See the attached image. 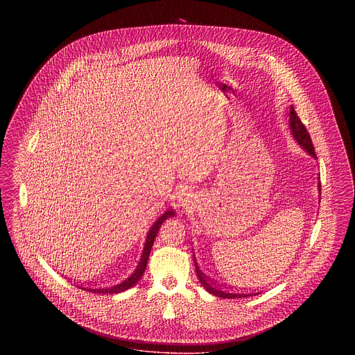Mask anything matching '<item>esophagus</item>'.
I'll list each match as a JSON object with an SVG mask.
<instances>
[{"label": "esophagus", "mask_w": 355, "mask_h": 355, "mask_svg": "<svg viewBox=\"0 0 355 355\" xmlns=\"http://www.w3.org/2000/svg\"><path fill=\"white\" fill-rule=\"evenodd\" d=\"M191 198H193V194H191L190 189H187V186H182L178 190V201H180L182 206H189Z\"/></svg>", "instance_id": "34e87169"}]
</instances>
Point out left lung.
<instances>
[{
    "label": "left lung",
    "instance_id": "8db88e82",
    "mask_svg": "<svg viewBox=\"0 0 355 355\" xmlns=\"http://www.w3.org/2000/svg\"><path fill=\"white\" fill-rule=\"evenodd\" d=\"M290 129L293 132L294 138L297 139V142L304 148L306 152L309 153L310 155H313L314 158H317L315 152H314V146H313V141L310 138V135L306 129L302 121L298 117L297 112L294 110V107H290ZM320 190H321V182H320ZM196 262V259H194ZM196 270H197V277L200 279V282L202 284V286L206 288V291H209L210 294L220 297V298H227V300H233V298H243V297H249V295H254V294H248V293H241V291H234V290H227V287H220L216 285L214 282L210 281V278H207L202 271L198 269V265L196 262Z\"/></svg>",
    "mask_w": 355,
    "mask_h": 355
}]
</instances>
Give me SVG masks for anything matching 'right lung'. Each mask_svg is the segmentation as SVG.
Returning <instances> with one entry per match:
<instances>
[{
  "label": "right lung",
  "instance_id": "1",
  "mask_svg": "<svg viewBox=\"0 0 355 355\" xmlns=\"http://www.w3.org/2000/svg\"><path fill=\"white\" fill-rule=\"evenodd\" d=\"M170 217H174V210H171V209L168 210V211H165L158 220L154 222L150 232L148 233V236H146V242H145V248H144V252H142V255H141V259H139L135 270L130 274V277L125 278L122 282H119L117 285H112V286H84V285H78L77 284V287L86 290V291H90V293L116 294V293H121V291H125V290L135 286V284L141 279L142 274L145 272L146 265H148V259H149V255H150V250H152L153 243H154V239L157 236V233H158L162 222L166 220V218H170Z\"/></svg>",
  "mask_w": 355,
  "mask_h": 355
}]
</instances>
